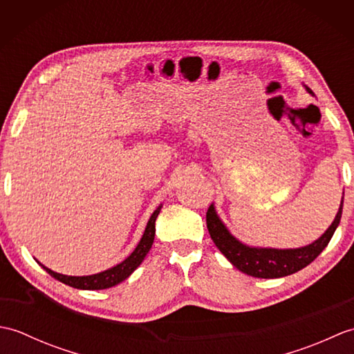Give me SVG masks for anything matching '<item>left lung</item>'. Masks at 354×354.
I'll return each instance as SVG.
<instances>
[{"label":"left lung","mask_w":354,"mask_h":354,"mask_svg":"<svg viewBox=\"0 0 354 354\" xmlns=\"http://www.w3.org/2000/svg\"><path fill=\"white\" fill-rule=\"evenodd\" d=\"M307 91L312 94L309 88ZM341 216L342 205L324 234L317 242L298 250H268V248H251L240 243L225 228L213 205H209L207 212V228L219 251L243 274L257 278H280L298 272L318 257L332 239L336 227L339 225Z\"/></svg>","instance_id":"8db88e82"}]
</instances>
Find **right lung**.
<instances>
[{
    "label": "right lung",
    "mask_w": 354,
    "mask_h": 354,
    "mask_svg": "<svg viewBox=\"0 0 354 354\" xmlns=\"http://www.w3.org/2000/svg\"><path fill=\"white\" fill-rule=\"evenodd\" d=\"M160 212H161V207H158L153 212V214L150 216L145 234H142L138 246L135 248V251L129 255V257L120 263V265L104 270V272L95 274V275H88V277H68V275L53 272L51 269L45 268V266H42V268L47 270L51 277H55L56 280L62 281L64 284H68V286H71V288L86 289V290H99V289L112 288V286H115L118 283H122L123 280H126V278L140 266V263L145 260V257L153 243L155 221H156L158 214H160Z\"/></svg>",
    "instance_id": "obj_1"
}]
</instances>
